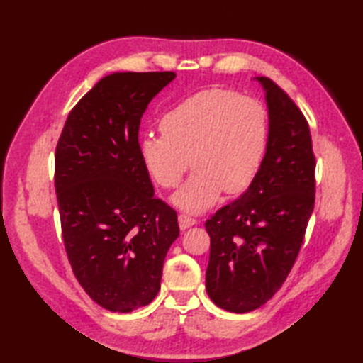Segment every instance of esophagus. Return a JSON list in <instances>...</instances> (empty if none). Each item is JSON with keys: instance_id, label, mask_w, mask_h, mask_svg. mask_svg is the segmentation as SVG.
I'll list each match as a JSON object with an SVG mask.
<instances>
[{"instance_id": "obj_1", "label": "esophagus", "mask_w": 363, "mask_h": 363, "mask_svg": "<svg viewBox=\"0 0 363 363\" xmlns=\"http://www.w3.org/2000/svg\"><path fill=\"white\" fill-rule=\"evenodd\" d=\"M177 221H179L181 230H186V229H189L190 226L196 225V220L189 217V215H186V213H179V215H177Z\"/></svg>"}]
</instances>
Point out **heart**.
I'll list each match as a JSON object with an SVG mask.
<instances>
[{
    "label": "heart",
    "instance_id": "obj_1",
    "mask_svg": "<svg viewBox=\"0 0 363 363\" xmlns=\"http://www.w3.org/2000/svg\"><path fill=\"white\" fill-rule=\"evenodd\" d=\"M162 135L146 134L140 152L162 187H174L189 168L194 173L176 191L179 209L198 213L220 198L250 186L264 162L268 113L260 101L229 89H204L162 115Z\"/></svg>",
    "mask_w": 363,
    "mask_h": 363
}]
</instances>
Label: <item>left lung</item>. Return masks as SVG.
Listing matches in <instances>:
<instances>
[{"label": "left lung", "mask_w": 363, "mask_h": 363, "mask_svg": "<svg viewBox=\"0 0 363 363\" xmlns=\"http://www.w3.org/2000/svg\"><path fill=\"white\" fill-rule=\"evenodd\" d=\"M268 106V145L240 198L206 221L211 256L207 295L221 309L251 312L287 279L315 204L309 123L276 84L259 76Z\"/></svg>", "instance_id": "left-lung-1"}]
</instances>
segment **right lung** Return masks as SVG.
<instances>
[{"mask_svg":"<svg viewBox=\"0 0 363 363\" xmlns=\"http://www.w3.org/2000/svg\"><path fill=\"white\" fill-rule=\"evenodd\" d=\"M173 72L112 73L72 112L56 148L62 237L76 279L104 309L128 313L160 290L167 251L179 235L177 215L154 198L138 145L151 99Z\"/></svg>","mask_w":363,"mask_h":363,"instance_id":"obj_1","label":"right lung"}]
</instances>
